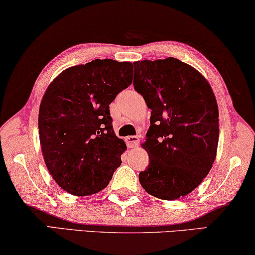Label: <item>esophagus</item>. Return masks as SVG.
<instances>
[{
	"label": "esophagus",
	"instance_id": "obj_1",
	"mask_svg": "<svg viewBox=\"0 0 255 255\" xmlns=\"http://www.w3.org/2000/svg\"><path fill=\"white\" fill-rule=\"evenodd\" d=\"M125 142H127L128 147H135L139 144V137H137V135H128V137L125 138Z\"/></svg>",
	"mask_w": 255,
	"mask_h": 255
}]
</instances>
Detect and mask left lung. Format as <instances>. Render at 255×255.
I'll return each mask as SVG.
<instances>
[{
  "mask_svg": "<svg viewBox=\"0 0 255 255\" xmlns=\"http://www.w3.org/2000/svg\"><path fill=\"white\" fill-rule=\"evenodd\" d=\"M134 90L151 109L142 144L148 167L139 173L152 196L172 201L200 184L216 159L218 107L210 85L175 58L133 62Z\"/></svg>",
  "mask_w": 255,
  "mask_h": 255,
  "instance_id": "obj_1",
  "label": "left lung"
}]
</instances>
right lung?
<instances>
[{
  "mask_svg": "<svg viewBox=\"0 0 255 255\" xmlns=\"http://www.w3.org/2000/svg\"><path fill=\"white\" fill-rule=\"evenodd\" d=\"M131 82V62L96 59L67 68L45 92L38 117L41 151L67 193H99L121 166L127 145L115 134L109 104Z\"/></svg>",
  "mask_w": 255,
  "mask_h": 255,
  "instance_id": "right-lung-1",
  "label": "right lung"
}]
</instances>
